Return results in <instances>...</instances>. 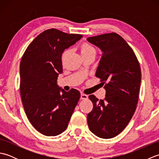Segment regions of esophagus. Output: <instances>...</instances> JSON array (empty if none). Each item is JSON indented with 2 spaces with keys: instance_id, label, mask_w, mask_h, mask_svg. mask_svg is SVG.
Listing matches in <instances>:
<instances>
[{
  "instance_id": "1",
  "label": "esophagus",
  "mask_w": 159,
  "mask_h": 159,
  "mask_svg": "<svg viewBox=\"0 0 159 159\" xmlns=\"http://www.w3.org/2000/svg\"><path fill=\"white\" fill-rule=\"evenodd\" d=\"M87 98H88V96L85 93H81V95H80V100H85Z\"/></svg>"
}]
</instances>
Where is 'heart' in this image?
<instances>
[{
  "mask_svg": "<svg viewBox=\"0 0 159 159\" xmlns=\"http://www.w3.org/2000/svg\"><path fill=\"white\" fill-rule=\"evenodd\" d=\"M80 53H81L82 56L86 55H90V54H93V55H96V53L95 48H94L92 45H91L90 43H87V42L83 43L81 45H80ZM67 52V50H64L63 52L62 53V59L66 57Z\"/></svg>",
  "mask_w": 159,
  "mask_h": 159,
  "instance_id": "1",
  "label": "heart"
}]
</instances>
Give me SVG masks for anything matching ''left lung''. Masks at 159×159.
<instances>
[{"instance_id": "8db88e82", "label": "left lung", "mask_w": 159, "mask_h": 159, "mask_svg": "<svg viewBox=\"0 0 159 159\" xmlns=\"http://www.w3.org/2000/svg\"><path fill=\"white\" fill-rule=\"evenodd\" d=\"M87 40L103 52L96 76L106 89L103 100L89 96L93 107L87 115V123L96 136L111 139L126 127L136 110L141 67L133 50L117 33L90 37Z\"/></svg>"}]
</instances>
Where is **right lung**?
I'll return each mask as SVG.
<instances>
[{"instance_id": "right-lung-1", "label": "right lung", "mask_w": 159, "mask_h": 159, "mask_svg": "<svg viewBox=\"0 0 159 159\" xmlns=\"http://www.w3.org/2000/svg\"><path fill=\"white\" fill-rule=\"evenodd\" d=\"M82 37L55 29L46 30L33 40L22 55L20 91L24 109L32 126L46 136H56L66 130L80 99L78 90L66 92L59 88L57 79L63 72L64 50Z\"/></svg>"}]
</instances>
